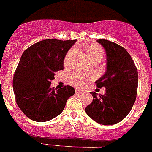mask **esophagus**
<instances>
[{
    "mask_svg": "<svg viewBox=\"0 0 152 152\" xmlns=\"http://www.w3.org/2000/svg\"><path fill=\"white\" fill-rule=\"evenodd\" d=\"M75 93H76V94H82L83 91H81V90H79V89H77V88H75Z\"/></svg>",
    "mask_w": 152,
    "mask_h": 152,
    "instance_id": "obj_1",
    "label": "esophagus"
}]
</instances>
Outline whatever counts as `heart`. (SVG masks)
I'll return each instance as SVG.
<instances>
[{"label": "heart", "instance_id": "obj_1", "mask_svg": "<svg viewBox=\"0 0 152 152\" xmlns=\"http://www.w3.org/2000/svg\"><path fill=\"white\" fill-rule=\"evenodd\" d=\"M75 51L74 48H72L68 50L66 56L64 57V64H69L70 61H71L72 56L75 53ZM86 52H87V55H88L91 61H100L103 58V54H104L103 49L100 45H96V44H91V45H88L86 48ZM86 79H87V77L84 75L80 73H75L72 77H70L69 81L72 85L76 86V87H81L86 81Z\"/></svg>", "mask_w": 152, "mask_h": 152}]
</instances>
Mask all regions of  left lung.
Returning <instances> with one entry per match:
<instances>
[{
  "instance_id": "obj_1",
  "label": "left lung",
  "mask_w": 152,
  "mask_h": 152,
  "mask_svg": "<svg viewBox=\"0 0 152 152\" xmlns=\"http://www.w3.org/2000/svg\"><path fill=\"white\" fill-rule=\"evenodd\" d=\"M97 42L107 53V71L96 80V87L106 88L103 95L91 92L93 101L85 108L88 116L102 125L122 121L131 111L136 99L138 72L129 52L107 39Z\"/></svg>"
}]
</instances>
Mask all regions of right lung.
Masks as SVG:
<instances>
[{
    "label": "right lung",
    "instance_id": "obj_1",
    "mask_svg": "<svg viewBox=\"0 0 152 152\" xmlns=\"http://www.w3.org/2000/svg\"><path fill=\"white\" fill-rule=\"evenodd\" d=\"M75 40L45 39L24 51L13 75V88L17 105L36 122L54 119L63 111L75 88H51L56 72L64 68V59Z\"/></svg>",
    "mask_w": 152,
    "mask_h": 152
}]
</instances>
